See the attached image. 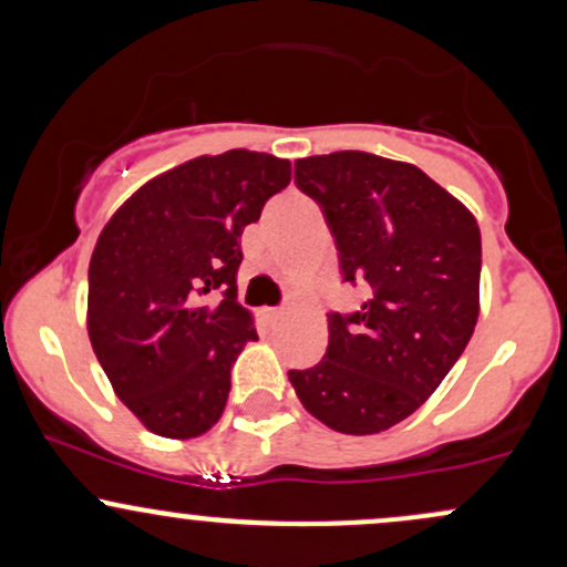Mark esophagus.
Wrapping results in <instances>:
<instances>
[{"instance_id":"34e87169","label":"esophagus","mask_w":567,"mask_h":567,"mask_svg":"<svg viewBox=\"0 0 567 567\" xmlns=\"http://www.w3.org/2000/svg\"><path fill=\"white\" fill-rule=\"evenodd\" d=\"M285 315H288V309H282V306H279V309H264V317L269 324H277L279 320H285Z\"/></svg>"}]
</instances>
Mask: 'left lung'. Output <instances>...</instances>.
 <instances>
[{"mask_svg":"<svg viewBox=\"0 0 567 567\" xmlns=\"http://www.w3.org/2000/svg\"><path fill=\"white\" fill-rule=\"evenodd\" d=\"M322 207L354 315H328V351L290 370L301 405L341 434H379L415 413L451 373L480 317L477 220L410 162L333 152L296 162Z\"/></svg>","mask_w":567,"mask_h":567,"instance_id":"left-lung-1","label":"left lung"}]
</instances>
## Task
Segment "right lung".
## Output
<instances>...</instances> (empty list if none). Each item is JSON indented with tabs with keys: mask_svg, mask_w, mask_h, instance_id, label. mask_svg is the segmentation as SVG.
<instances>
[{
	"mask_svg": "<svg viewBox=\"0 0 567 567\" xmlns=\"http://www.w3.org/2000/svg\"><path fill=\"white\" fill-rule=\"evenodd\" d=\"M288 184V159L231 148L152 178L103 226L87 333L116 396L148 432L192 440L224 413L234 360L258 341L237 303L239 237Z\"/></svg>",
	"mask_w": 567,
	"mask_h": 567,
	"instance_id": "obj_1",
	"label": "right lung"
}]
</instances>
